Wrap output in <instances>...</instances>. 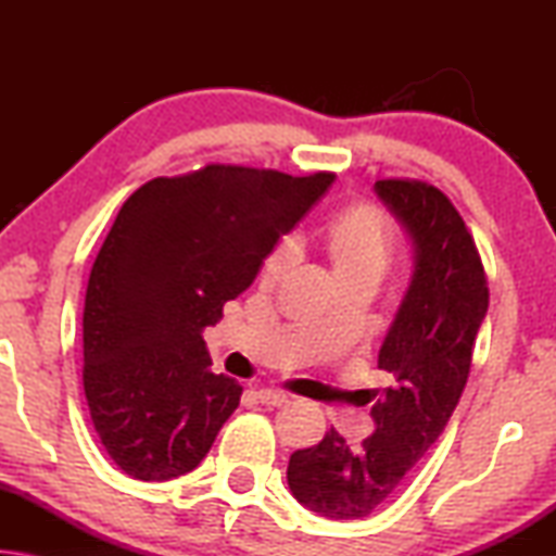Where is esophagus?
<instances>
[{
    "mask_svg": "<svg viewBox=\"0 0 556 556\" xmlns=\"http://www.w3.org/2000/svg\"><path fill=\"white\" fill-rule=\"evenodd\" d=\"M257 400L262 404H267V407H281V404L289 402V394L279 392V390H260L257 392Z\"/></svg>",
    "mask_w": 556,
    "mask_h": 556,
    "instance_id": "obj_1",
    "label": "esophagus"
}]
</instances>
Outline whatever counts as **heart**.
I'll return each mask as SVG.
<instances>
[{
    "mask_svg": "<svg viewBox=\"0 0 556 556\" xmlns=\"http://www.w3.org/2000/svg\"><path fill=\"white\" fill-rule=\"evenodd\" d=\"M321 242L331 260L338 281L372 279L380 281L394 255V230L384 213L368 203L348 205L331 215L321 232ZM294 262V244L281 242L262 265V281L275 285Z\"/></svg>",
    "mask_w": 556,
    "mask_h": 556,
    "instance_id": "obj_1",
    "label": "heart"
}]
</instances>
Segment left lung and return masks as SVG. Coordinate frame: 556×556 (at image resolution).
Wrapping results in <instances>:
<instances>
[{
  "label": "left lung",
  "mask_w": 556,
  "mask_h": 556,
  "mask_svg": "<svg viewBox=\"0 0 556 556\" xmlns=\"http://www.w3.org/2000/svg\"><path fill=\"white\" fill-rule=\"evenodd\" d=\"M375 193L407 230L414 269L378 355L388 388L368 392L372 437L351 448L331 427L289 458L291 495L328 520H361L402 491L456 409L488 312L483 262L454 203L409 178Z\"/></svg>",
  "instance_id": "1"
}]
</instances>
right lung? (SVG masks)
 Listing matches in <instances>:
<instances>
[{
	"label": "right lung",
	"mask_w": 556,
	"mask_h": 556,
	"mask_svg": "<svg viewBox=\"0 0 556 556\" xmlns=\"http://www.w3.org/2000/svg\"><path fill=\"white\" fill-rule=\"evenodd\" d=\"M333 178L208 164L154 178L122 205L88 279L83 388L127 476L172 481L208 454L242 388L211 372L203 328Z\"/></svg>",
	"instance_id": "1"
}]
</instances>
